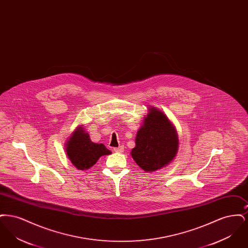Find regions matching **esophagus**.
I'll return each instance as SVG.
<instances>
[{"instance_id":"obj_1","label":"esophagus","mask_w":248,"mask_h":248,"mask_svg":"<svg viewBox=\"0 0 248 248\" xmlns=\"http://www.w3.org/2000/svg\"><path fill=\"white\" fill-rule=\"evenodd\" d=\"M113 151H114L115 153H117V154L123 153V152H124V147H123V146H120L118 148H114Z\"/></svg>"}]
</instances>
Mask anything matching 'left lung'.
<instances>
[{
    "mask_svg": "<svg viewBox=\"0 0 248 248\" xmlns=\"http://www.w3.org/2000/svg\"><path fill=\"white\" fill-rule=\"evenodd\" d=\"M131 156L145 172H155L169 165L177 156L178 136L165 113L150 106L136 136Z\"/></svg>",
    "mask_w": 248,
    "mask_h": 248,
    "instance_id": "obj_1",
    "label": "left lung"
}]
</instances>
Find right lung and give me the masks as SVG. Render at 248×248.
Here are the masks:
<instances>
[{
  "instance_id": "add662e5",
  "label": "right lung",
  "mask_w": 248,
  "mask_h": 248,
  "mask_svg": "<svg viewBox=\"0 0 248 248\" xmlns=\"http://www.w3.org/2000/svg\"><path fill=\"white\" fill-rule=\"evenodd\" d=\"M65 148L71 164L82 171L88 170L95 165L100 157L111 154L104 144L91 141L89 134L85 132L83 124L78 125L72 132Z\"/></svg>"
}]
</instances>
